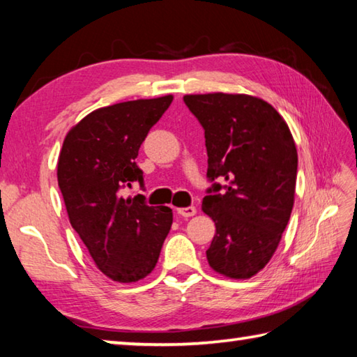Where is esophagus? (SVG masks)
Wrapping results in <instances>:
<instances>
[{
    "instance_id": "34e87169",
    "label": "esophagus",
    "mask_w": 357,
    "mask_h": 357,
    "mask_svg": "<svg viewBox=\"0 0 357 357\" xmlns=\"http://www.w3.org/2000/svg\"><path fill=\"white\" fill-rule=\"evenodd\" d=\"M178 214L181 217H192L197 214V208L195 206H187V208H178Z\"/></svg>"
}]
</instances>
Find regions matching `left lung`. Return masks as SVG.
Wrapping results in <instances>:
<instances>
[{"label":"left lung","instance_id":"1","mask_svg":"<svg viewBox=\"0 0 357 357\" xmlns=\"http://www.w3.org/2000/svg\"><path fill=\"white\" fill-rule=\"evenodd\" d=\"M184 104L204 130L211 184L203 211L215 223L211 268L250 279L279 245L294 203L298 151L273 105L247 94H190Z\"/></svg>","mask_w":357,"mask_h":357}]
</instances>
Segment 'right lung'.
I'll list each match as a JSON object with an SVG mask.
<instances>
[{
    "instance_id": "right-lung-1",
    "label": "right lung",
    "mask_w": 357,
    "mask_h": 357,
    "mask_svg": "<svg viewBox=\"0 0 357 357\" xmlns=\"http://www.w3.org/2000/svg\"><path fill=\"white\" fill-rule=\"evenodd\" d=\"M172 100L164 96L94 110L69 130L59 153L58 185L70 225L114 282L146 277L172 228L170 208L121 195L135 181L143 184L138 149Z\"/></svg>"
}]
</instances>
